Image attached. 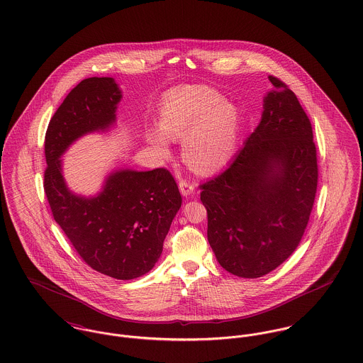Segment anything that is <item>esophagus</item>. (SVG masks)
I'll return each instance as SVG.
<instances>
[{"label":"esophagus","mask_w":363,"mask_h":363,"mask_svg":"<svg viewBox=\"0 0 363 363\" xmlns=\"http://www.w3.org/2000/svg\"><path fill=\"white\" fill-rule=\"evenodd\" d=\"M195 188H196V185H195L194 182L188 181V179H181V181H179V191H181V194H182L184 196L192 195V194L195 192Z\"/></svg>","instance_id":"34e87169"}]
</instances>
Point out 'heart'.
I'll use <instances>...</instances> for the list:
<instances>
[{"label":"heart","instance_id":"1","mask_svg":"<svg viewBox=\"0 0 363 363\" xmlns=\"http://www.w3.org/2000/svg\"><path fill=\"white\" fill-rule=\"evenodd\" d=\"M240 123V110L223 96L206 87H186L164 99L160 128L147 129L146 138L162 157L169 155V140H182L186 164L201 174H211L231 159Z\"/></svg>","mask_w":363,"mask_h":363}]
</instances>
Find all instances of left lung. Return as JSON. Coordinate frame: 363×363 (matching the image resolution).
Wrapping results in <instances>:
<instances>
[{
  "label": "left lung",
  "instance_id": "left-lung-1",
  "mask_svg": "<svg viewBox=\"0 0 363 363\" xmlns=\"http://www.w3.org/2000/svg\"><path fill=\"white\" fill-rule=\"evenodd\" d=\"M269 81L260 123L227 169L201 185L208 243L242 279L262 277L294 253L318 189L311 121L284 82Z\"/></svg>",
  "mask_w": 363,
  "mask_h": 363
}]
</instances>
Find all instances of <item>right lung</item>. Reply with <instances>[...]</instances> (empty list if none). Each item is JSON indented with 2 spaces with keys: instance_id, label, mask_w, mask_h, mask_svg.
Listing matches in <instances>:
<instances>
[{
  "instance_id": "right-lung-1",
  "label": "right lung",
  "mask_w": 363,
  "mask_h": 363,
  "mask_svg": "<svg viewBox=\"0 0 363 363\" xmlns=\"http://www.w3.org/2000/svg\"><path fill=\"white\" fill-rule=\"evenodd\" d=\"M122 93L113 78H89L74 87L45 132L44 192L54 220L86 264L117 280L149 273L182 198L171 172L116 169L96 196L74 194L61 156L83 135L116 123Z\"/></svg>"
}]
</instances>
